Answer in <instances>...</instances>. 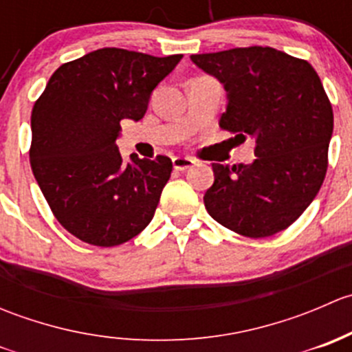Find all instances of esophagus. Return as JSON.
Returning a JSON list of instances; mask_svg holds the SVG:
<instances>
[{
	"instance_id": "esophagus-1",
	"label": "esophagus",
	"mask_w": 352,
	"mask_h": 352,
	"mask_svg": "<svg viewBox=\"0 0 352 352\" xmlns=\"http://www.w3.org/2000/svg\"><path fill=\"white\" fill-rule=\"evenodd\" d=\"M173 163V168L179 170V172H184V170L190 168V166L194 165V160L192 158H184V156H175V158L172 160Z\"/></svg>"
}]
</instances>
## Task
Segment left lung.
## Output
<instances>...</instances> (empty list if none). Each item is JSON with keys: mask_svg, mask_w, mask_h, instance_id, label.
<instances>
[{"mask_svg": "<svg viewBox=\"0 0 352 352\" xmlns=\"http://www.w3.org/2000/svg\"><path fill=\"white\" fill-rule=\"evenodd\" d=\"M228 94L219 127L255 140L250 165L212 163L209 216L225 228L264 239L293 225L324 184L333 112L320 78L305 59L272 47L190 56Z\"/></svg>", "mask_w": 352, "mask_h": 352, "instance_id": "8db88e82", "label": "left lung"}]
</instances>
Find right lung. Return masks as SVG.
Masks as SVG:
<instances>
[{
  "instance_id": "obj_1",
  "label": "right lung",
  "mask_w": 352,
  "mask_h": 352,
  "mask_svg": "<svg viewBox=\"0 0 352 352\" xmlns=\"http://www.w3.org/2000/svg\"><path fill=\"white\" fill-rule=\"evenodd\" d=\"M180 59L98 49L59 66L34 104L32 172L52 214L81 242L116 247L153 219L172 160L133 153L126 162L116 140L120 120L143 119Z\"/></svg>"
}]
</instances>
